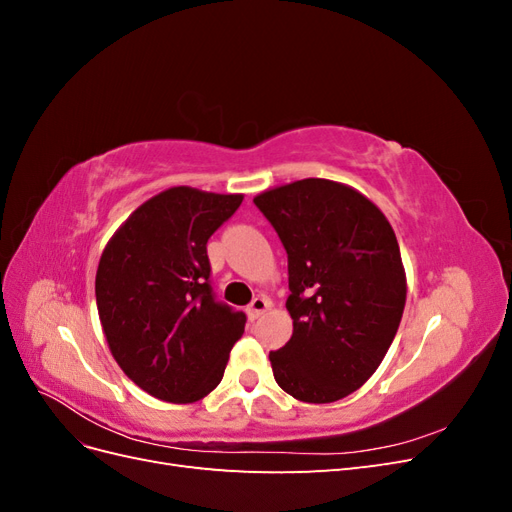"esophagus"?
I'll use <instances>...</instances> for the list:
<instances>
[{
  "label": "esophagus",
  "mask_w": 512,
  "mask_h": 512,
  "mask_svg": "<svg viewBox=\"0 0 512 512\" xmlns=\"http://www.w3.org/2000/svg\"><path fill=\"white\" fill-rule=\"evenodd\" d=\"M269 299H265V297H256L250 305H247V316H250L252 320H256V318H260L262 314L267 312L269 309Z\"/></svg>",
  "instance_id": "esophagus-1"
}]
</instances>
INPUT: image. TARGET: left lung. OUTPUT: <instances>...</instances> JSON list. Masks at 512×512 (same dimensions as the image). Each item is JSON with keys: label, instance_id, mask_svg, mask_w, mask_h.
<instances>
[{"label": "left lung", "instance_id": "1", "mask_svg": "<svg viewBox=\"0 0 512 512\" xmlns=\"http://www.w3.org/2000/svg\"><path fill=\"white\" fill-rule=\"evenodd\" d=\"M254 205L288 254L292 337L269 352L275 382L299 401L331 404L369 380L406 305V271L384 213L350 185L301 179Z\"/></svg>", "mask_w": 512, "mask_h": 512}]
</instances>
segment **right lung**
I'll return each instance as SVG.
<instances>
[{
	"label": "right lung",
	"instance_id": "right-lung-1",
	"mask_svg": "<svg viewBox=\"0 0 512 512\" xmlns=\"http://www.w3.org/2000/svg\"><path fill=\"white\" fill-rule=\"evenodd\" d=\"M241 194L188 185L149 198L106 243L96 303L115 361L134 384L192 404L220 384L245 314L215 301L207 241Z\"/></svg>",
	"mask_w": 512,
	"mask_h": 512
}]
</instances>
